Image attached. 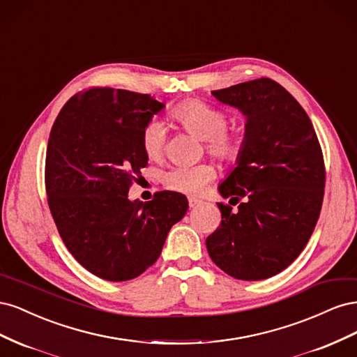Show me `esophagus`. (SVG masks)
Instances as JSON below:
<instances>
[{"label": "esophagus", "instance_id": "1", "mask_svg": "<svg viewBox=\"0 0 357 357\" xmlns=\"http://www.w3.org/2000/svg\"><path fill=\"white\" fill-rule=\"evenodd\" d=\"M188 201H189V207H190V208L197 207V205H199V204H201V201H199L198 198H192V197H190Z\"/></svg>", "mask_w": 357, "mask_h": 357}]
</instances>
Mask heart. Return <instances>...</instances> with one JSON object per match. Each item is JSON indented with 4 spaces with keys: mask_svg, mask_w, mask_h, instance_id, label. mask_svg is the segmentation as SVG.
<instances>
[{
    "mask_svg": "<svg viewBox=\"0 0 357 357\" xmlns=\"http://www.w3.org/2000/svg\"><path fill=\"white\" fill-rule=\"evenodd\" d=\"M169 116L186 132L204 139L207 153L225 165H236L241 160L247 139L243 131H228V117L215 107L199 101L186 100L178 102ZM142 149L144 155L156 160L164 153L165 128L158 121H150L142 131ZM214 171L207 164L178 165L162 174V183L169 190L198 195L213 178Z\"/></svg>",
    "mask_w": 357,
    "mask_h": 357,
    "instance_id": "heart-1",
    "label": "heart"
}]
</instances>
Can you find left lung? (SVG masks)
<instances>
[{
    "label": "left lung",
    "instance_id": "8db88e82",
    "mask_svg": "<svg viewBox=\"0 0 357 357\" xmlns=\"http://www.w3.org/2000/svg\"><path fill=\"white\" fill-rule=\"evenodd\" d=\"M247 116L245 152L219 192V228L205 244L228 275L256 282L286 269L304 250L325 195V160L308 114L282 84L256 79L213 91ZM229 201V204H231Z\"/></svg>",
    "mask_w": 357,
    "mask_h": 357
}]
</instances>
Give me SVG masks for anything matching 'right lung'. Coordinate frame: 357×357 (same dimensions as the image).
Instances as JSON below:
<instances>
[{"mask_svg":"<svg viewBox=\"0 0 357 357\" xmlns=\"http://www.w3.org/2000/svg\"><path fill=\"white\" fill-rule=\"evenodd\" d=\"M162 109L147 93L89 88L71 96L52 126L45 168L52 218L75 261L107 282L152 266L188 211L178 192L128 199L149 159L142 131Z\"/></svg>","mask_w":357,"mask_h":357,"instance_id":"add662e5","label":"right lung"}]
</instances>
